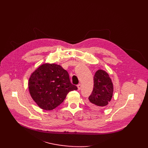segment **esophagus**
Returning <instances> with one entry per match:
<instances>
[{
    "mask_svg": "<svg viewBox=\"0 0 148 148\" xmlns=\"http://www.w3.org/2000/svg\"><path fill=\"white\" fill-rule=\"evenodd\" d=\"M77 88H78V90H80L82 88V84H79L78 85H77Z\"/></svg>",
    "mask_w": 148,
    "mask_h": 148,
    "instance_id": "34e87169",
    "label": "esophagus"
}]
</instances>
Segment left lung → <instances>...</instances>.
Here are the masks:
<instances>
[{"label": "left lung", "instance_id": "1", "mask_svg": "<svg viewBox=\"0 0 148 148\" xmlns=\"http://www.w3.org/2000/svg\"><path fill=\"white\" fill-rule=\"evenodd\" d=\"M113 93V84L108 74L98 69L94 77V88L89 97L88 102L94 109H100L108 105Z\"/></svg>", "mask_w": 148, "mask_h": 148}]
</instances>
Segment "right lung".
<instances>
[{
    "instance_id": "add662e5",
    "label": "right lung",
    "mask_w": 148,
    "mask_h": 148,
    "mask_svg": "<svg viewBox=\"0 0 148 148\" xmlns=\"http://www.w3.org/2000/svg\"><path fill=\"white\" fill-rule=\"evenodd\" d=\"M31 97L41 108L51 110L59 106L70 91L77 88L60 65L44 64L31 74L28 82Z\"/></svg>"
}]
</instances>
